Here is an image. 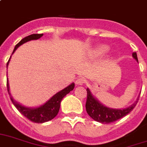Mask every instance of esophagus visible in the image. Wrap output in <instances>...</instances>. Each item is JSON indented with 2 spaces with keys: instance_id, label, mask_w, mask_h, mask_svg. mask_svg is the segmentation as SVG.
<instances>
[{
  "instance_id": "1",
  "label": "esophagus",
  "mask_w": 147,
  "mask_h": 147,
  "mask_svg": "<svg viewBox=\"0 0 147 147\" xmlns=\"http://www.w3.org/2000/svg\"><path fill=\"white\" fill-rule=\"evenodd\" d=\"M85 79L84 78H79L76 80V84L77 85H83L85 83Z\"/></svg>"
}]
</instances>
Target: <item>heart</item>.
<instances>
[{
  "instance_id": "b5f03b06",
  "label": "heart",
  "mask_w": 147,
  "mask_h": 147,
  "mask_svg": "<svg viewBox=\"0 0 147 147\" xmlns=\"http://www.w3.org/2000/svg\"><path fill=\"white\" fill-rule=\"evenodd\" d=\"M108 49L109 47L106 45H100L95 47V49L93 50V54L96 57H101L108 51Z\"/></svg>"
}]
</instances>
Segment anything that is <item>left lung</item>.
Here are the masks:
<instances>
[{"instance_id":"8db88e82","label":"left lung","mask_w":147,"mask_h":147,"mask_svg":"<svg viewBox=\"0 0 147 147\" xmlns=\"http://www.w3.org/2000/svg\"><path fill=\"white\" fill-rule=\"evenodd\" d=\"M132 57L138 62L136 53H132ZM87 101H86V111L94 120L101 123L109 124L122 117L125 116L132 111L138 102V97L136 101L131 105L125 109H111L104 105L92 94L89 88H87Z\"/></svg>"}]
</instances>
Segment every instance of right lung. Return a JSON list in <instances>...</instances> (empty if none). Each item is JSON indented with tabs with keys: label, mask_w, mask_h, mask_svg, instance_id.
Listing matches in <instances>:
<instances>
[{
	"label": "right lung",
	"mask_w": 147,
	"mask_h": 147,
	"mask_svg": "<svg viewBox=\"0 0 147 147\" xmlns=\"http://www.w3.org/2000/svg\"><path fill=\"white\" fill-rule=\"evenodd\" d=\"M42 36H43V34H32V35L25 37L15 46L12 54L14 53L15 50L20 46H22V44L27 42L28 41L38 39ZM11 57H10L7 63V67H8ZM74 83L70 84L69 86H67V88H65L64 89H63L59 92H57V94H55L52 98H49V100H48L43 105H41L40 106L36 107V108H29V107L24 106V105H21L18 101L13 99L12 96L11 95V93H10L8 80H7V91H8V94H9L12 103L14 104L15 108L21 112V114H22L24 116L26 117L27 119H28L32 122H36V123H43V122H48V121H50V120H52L57 116V115L59 112V108H60V103H61L62 99L67 94H69L71 90H74Z\"/></svg>",
	"instance_id": "right-lung-1"
}]
</instances>
